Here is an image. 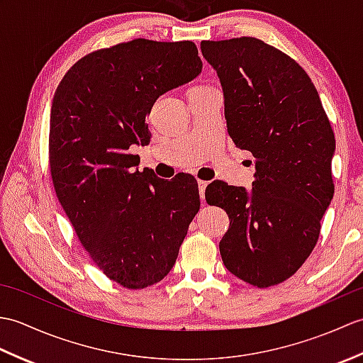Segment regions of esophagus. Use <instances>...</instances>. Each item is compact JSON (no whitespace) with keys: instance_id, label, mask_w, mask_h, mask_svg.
<instances>
[{"instance_id":"obj_1","label":"esophagus","mask_w":363,"mask_h":363,"mask_svg":"<svg viewBox=\"0 0 363 363\" xmlns=\"http://www.w3.org/2000/svg\"><path fill=\"white\" fill-rule=\"evenodd\" d=\"M206 181H198V187H199V196H201V199H204V191H206V187H207Z\"/></svg>"}]
</instances>
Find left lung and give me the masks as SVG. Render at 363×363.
<instances>
[{
	"instance_id": "8db88e82",
	"label": "left lung",
	"mask_w": 363,
	"mask_h": 363,
	"mask_svg": "<svg viewBox=\"0 0 363 363\" xmlns=\"http://www.w3.org/2000/svg\"><path fill=\"white\" fill-rule=\"evenodd\" d=\"M221 84L228 133L256 164L252 189L213 181L207 203L221 206L229 229L223 264L265 289L295 274L317 245L334 196L335 137L318 91L287 54L254 37L201 42Z\"/></svg>"
}]
</instances>
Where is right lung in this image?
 <instances>
[{
	"label": "right lung",
	"instance_id": "add662e5",
	"mask_svg": "<svg viewBox=\"0 0 363 363\" xmlns=\"http://www.w3.org/2000/svg\"><path fill=\"white\" fill-rule=\"evenodd\" d=\"M203 70L195 43L137 40L78 60L54 94L50 168L60 206L96 267L126 289L173 268L199 211L190 176L138 172L134 145H148L156 99Z\"/></svg>",
	"mask_w": 363,
	"mask_h": 363
}]
</instances>
